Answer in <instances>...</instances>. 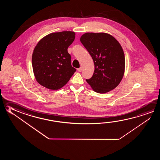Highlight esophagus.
I'll return each mask as SVG.
<instances>
[{
  "label": "esophagus",
  "mask_w": 160,
  "mask_h": 160,
  "mask_svg": "<svg viewBox=\"0 0 160 160\" xmlns=\"http://www.w3.org/2000/svg\"><path fill=\"white\" fill-rule=\"evenodd\" d=\"M78 71H79V72H81V71H82V68H78Z\"/></svg>",
  "instance_id": "esophagus-1"
}]
</instances>
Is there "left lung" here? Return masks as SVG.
Here are the masks:
<instances>
[{
    "instance_id": "1",
    "label": "left lung",
    "mask_w": 160,
    "mask_h": 160,
    "mask_svg": "<svg viewBox=\"0 0 160 160\" xmlns=\"http://www.w3.org/2000/svg\"><path fill=\"white\" fill-rule=\"evenodd\" d=\"M80 41L91 55L95 70L87 82L94 92L104 94L115 89L123 79L125 58L118 41L106 33H85Z\"/></svg>"
}]
</instances>
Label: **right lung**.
Instances as JSON below:
<instances>
[{"label": "right lung", "mask_w": 160, "mask_h": 160, "mask_svg": "<svg viewBox=\"0 0 160 160\" xmlns=\"http://www.w3.org/2000/svg\"><path fill=\"white\" fill-rule=\"evenodd\" d=\"M75 38L74 32H55L38 42L32 63L35 79L40 85L50 90H58L69 81L76 69L71 66L68 48Z\"/></svg>", "instance_id": "obj_1"}]
</instances>
